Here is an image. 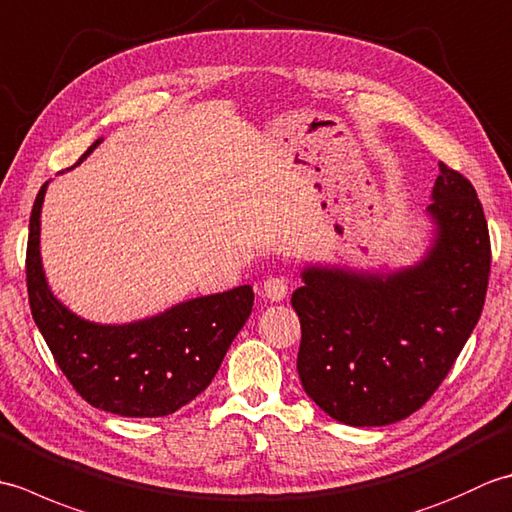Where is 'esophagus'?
<instances>
[{"label":"esophagus","instance_id":"34e87169","mask_svg":"<svg viewBox=\"0 0 512 512\" xmlns=\"http://www.w3.org/2000/svg\"><path fill=\"white\" fill-rule=\"evenodd\" d=\"M264 295L270 299V301H281L286 299L288 295V281L286 277H268L264 281Z\"/></svg>","mask_w":512,"mask_h":512}]
</instances>
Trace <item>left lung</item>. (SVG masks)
<instances>
[{"mask_svg":"<svg viewBox=\"0 0 512 512\" xmlns=\"http://www.w3.org/2000/svg\"><path fill=\"white\" fill-rule=\"evenodd\" d=\"M431 198L438 239L418 266L385 277L308 268L292 292L301 385L334 420L383 427L411 416L480 319L491 275L482 202L444 162Z\"/></svg>","mask_w":512,"mask_h":512,"instance_id":"8db88e82","label":"left lung"}]
</instances>
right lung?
I'll list each match as a JSON object with an SVG mask.
<instances>
[{
  "mask_svg": "<svg viewBox=\"0 0 512 512\" xmlns=\"http://www.w3.org/2000/svg\"><path fill=\"white\" fill-rule=\"evenodd\" d=\"M46 187L48 182L32 204L26 286L32 319L54 361L76 394L96 409L125 418H160L178 411L211 385L226 350L250 317L253 288L239 286L184 301L138 323L83 321L52 297L43 277L39 213Z\"/></svg>",
  "mask_w": 512,
  "mask_h": 512,
  "instance_id": "obj_1",
  "label": "right lung"
}]
</instances>
